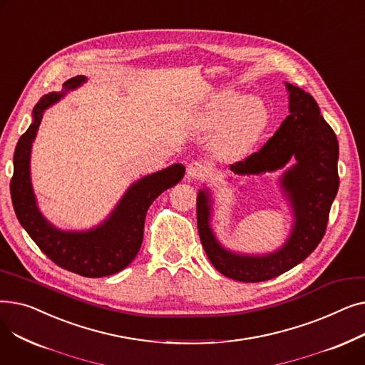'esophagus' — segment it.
<instances>
[{"label": "esophagus", "instance_id": "esophagus-1", "mask_svg": "<svg viewBox=\"0 0 365 365\" xmlns=\"http://www.w3.org/2000/svg\"><path fill=\"white\" fill-rule=\"evenodd\" d=\"M207 173L205 170V165L200 161H192L187 164V168H186V175L189 179H198V178H202Z\"/></svg>", "mask_w": 365, "mask_h": 365}]
</instances>
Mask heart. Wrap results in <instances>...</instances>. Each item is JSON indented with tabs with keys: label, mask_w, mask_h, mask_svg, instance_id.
I'll return each mask as SVG.
<instances>
[{
	"label": "heart",
	"mask_w": 365,
	"mask_h": 365,
	"mask_svg": "<svg viewBox=\"0 0 365 365\" xmlns=\"http://www.w3.org/2000/svg\"><path fill=\"white\" fill-rule=\"evenodd\" d=\"M198 123L204 128H220L216 140L219 153L226 160H237L260 139L269 123V113L257 98L223 94L200 112Z\"/></svg>",
	"instance_id": "heart-1"
}]
</instances>
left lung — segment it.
<instances>
[{"mask_svg":"<svg viewBox=\"0 0 365 365\" xmlns=\"http://www.w3.org/2000/svg\"><path fill=\"white\" fill-rule=\"evenodd\" d=\"M285 86L290 91V115L257 152L232 164L231 170L237 175H259L296 158L297 164L282 178L296 215L290 240L279 252L263 257L229 253L217 244L208 226L207 190H200L197 200L198 232L207 257L220 274L241 282L272 279L308 257L325 234L339 189V142L333 128L322 118L309 93L289 83Z\"/></svg>","mask_w":365,"mask_h":365,"instance_id":"obj_1","label":"left lung"}]
</instances>
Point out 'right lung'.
Returning <instances> with one entry per match:
<instances>
[{"instance_id": "obj_1", "label": "right lung", "mask_w": 365, "mask_h": 365, "mask_svg": "<svg viewBox=\"0 0 365 365\" xmlns=\"http://www.w3.org/2000/svg\"><path fill=\"white\" fill-rule=\"evenodd\" d=\"M83 75L68 80L66 90L78 87ZM63 93H48L34 108V123L17 142L13 157L10 194L16 216L40 250L57 266L87 278H101L123 271L138 256L143 241V226L149 205L161 192L175 186L185 167L175 164L134 183L110 217L88 232H62L46 222L38 212L29 178L31 146L44 110Z\"/></svg>"}]
</instances>
